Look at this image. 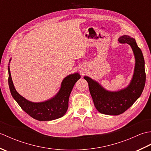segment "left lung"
I'll list each match as a JSON object with an SVG mask.
<instances>
[{"label":"left lung","mask_w":151,"mask_h":151,"mask_svg":"<svg viewBox=\"0 0 151 151\" xmlns=\"http://www.w3.org/2000/svg\"><path fill=\"white\" fill-rule=\"evenodd\" d=\"M118 41L120 43L129 44L132 48L135 58L134 73L129 84L119 90L109 91L89 76H84L88 83L89 92L96 109L99 112L106 115H117L123 114L140 97L145 84V60L135 39L123 35L119 37Z\"/></svg>","instance_id":"8db88e82"}]
</instances>
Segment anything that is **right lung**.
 Segmentation results:
<instances>
[{
    "instance_id": "1",
    "label": "right lung",
    "mask_w": 151,
    "mask_h": 151,
    "mask_svg": "<svg viewBox=\"0 0 151 151\" xmlns=\"http://www.w3.org/2000/svg\"><path fill=\"white\" fill-rule=\"evenodd\" d=\"M12 58L9 61L10 63ZM8 70V85L11 94L15 101L27 114L35 119L45 121H52L63 117L69 106V99L73 86L81 78L78 73L67 75L63 79L57 93L49 99L42 102H32L22 97L16 91L12 81L9 66Z\"/></svg>"
}]
</instances>
